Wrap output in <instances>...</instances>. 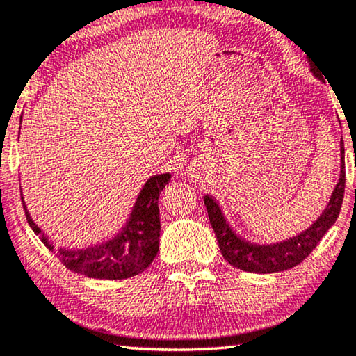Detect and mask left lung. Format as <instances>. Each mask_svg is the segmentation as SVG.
Instances as JSON below:
<instances>
[{"instance_id":"8db88e82","label":"left lung","mask_w":356,"mask_h":356,"mask_svg":"<svg viewBox=\"0 0 356 356\" xmlns=\"http://www.w3.org/2000/svg\"><path fill=\"white\" fill-rule=\"evenodd\" d=\"M311 71L317 78L322 79V76L317 73V70L312 68ZM345 148H343V140H340V179L335 186L332 197H330L329 203H327L325 210L322 211V215L317 218L314 225L307 227L306 231H302L301 234L295 236V238L283 241V243L270 244V245H259L252 244L249 241L239 238L238 234L231 229L229 222L226 221V218L222 216L221 208L218 205L216 200L210 195H205V205L208 211V218H210L211 227L215 231L218 245L222 257L226 259L227 264H231L236 268L244 270V272H252V273H275V272H283V270L296 267L298 264H301L312 250L316 249V245L319 244L329 227L334 225L337 220L340 208H342L343 202V193H345Z\"/></svg>"}]
</instances>
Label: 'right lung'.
Masks as SVG:
<instances>
[{
    "label": "right lung",
    "mask_w": 356,
    "mask_h": 356,
    "mask_svg": "<svg viewBox=\"0 0 356 356\" xmlns=\"http://www.w3.org/2000/svg\"><path fill=\"white\" fill-rule=\"evenodd\" d=\"M170 174L151 177L140 192L131 211L130 220L120 234L107 243L81 250L54 249L39 226L32 221L29 213L26 218L32 231L39 236L47 248L54 252L66 268L89 278L123 280L143 272L153 262L159 249V193L169 184ZM26 210V205H24Z\"/></svg>",
    "instance_id": "obj_1"
}]
</instances>
